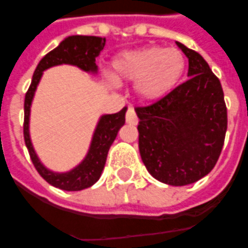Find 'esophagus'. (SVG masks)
<instances>
[{"label": "esophagus", "instance_id": "1", "mask_svg": "<svg viewBox=\"0 0 248 248\" xmlns=\"http://www.w3.org/2000/svg\"><path fill=\"white\" fill-rule=\"evenodd\" d=\"M126 122L130 124H138V116H136L135 109L130 107L126 112Z\"/></svg>", "mask_w": 248, "mask_h": 248}]
</instances>
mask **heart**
Wrapping results in <instances>:
<instances>
[{"label": "heart", "instance_id": "1", "mask_svg": "<svg viewBox=\"0 0 248 248\" xmlns=\"http://www.w3.org/2000/svg\"><path fill=\"white\" fill-rule=\"evenodd\" d=\"M185 58L177 48L143 47L121 54L113 63L117 79L136 81L138 93L145 99H159L180 81Z\"/></svg>", "mask_w": 248, "mask_h": 248}]
</instances>
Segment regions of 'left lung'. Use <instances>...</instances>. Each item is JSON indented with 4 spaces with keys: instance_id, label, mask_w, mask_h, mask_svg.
Masks as SVG:
<instances>
[{
    "instance_id": "8db88e82",
    "label": "left lung",
    "mask_w": 248,
    "mask_h": 248,
    "mask_svg": "<svg viewBox=\"0 0 248 248\" xmlns=\"http://www.w3.org/2000/svg\"><path fill=\"white\" fill-rule=\"evenodd\" d=\"M189 60L190 78L145 107L139 117V151L152 176L175 186L196 183L214 167L228 127L219 78L196 52L176 42Z\"/></svg>"
}]
</instances>
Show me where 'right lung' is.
Instances as JSON below:
<instances>
[{
    "label": "right lung",
    "instance_id": "1",
    "mask_svg": "<svg viewBox=\"0 0 248 248\" xmlns=\"http://www.w3.org/2000/svg\"><path fill=\"white\" fill-rule=\"evenodd\" d=\"M105 46V38L95 36H71L65 38L56 48L46 54L41 59L37 65L34 75L32 77V82L28 91L25 93L24 99V124H23V132H24L25 145L28 148L29 157L32 159L33 165L36 167L37 172L55 188L68 192H76L82 189L90 188L99 180L101 171L104 169L107 155L109 148L116 139L120 128L124 124V113L126 108L114 114H107L101 117L100 122L97 124L95 134H93V143L90 147L89 155L83 159V162L77 166L71 172L55 173L45 169L44 166L37 158L36 153L33 151L31 139H29L28 122H29V109L32 103L33 95L36 87L40 82L41 76L45 69L59 64H73L83 71L96 72V58Z\"/></svg>",
    "mask_w": 248,
    "mask_h": 248
}]
</instances>
